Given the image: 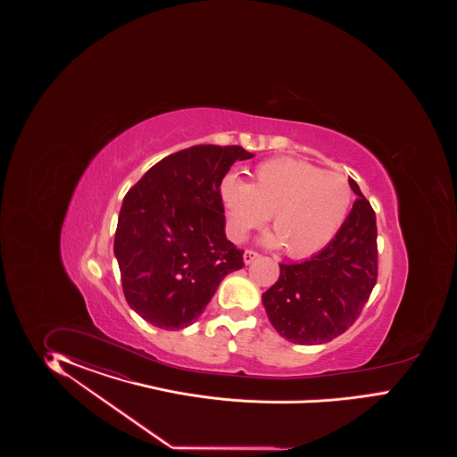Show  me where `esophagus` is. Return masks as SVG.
I'll use <instances>...</instances> for the list:
<instances>
[{"instance_id":"esophagus-1","label":"esophagus","mask_w":457,"mask_h":457,"mask_svg":"<svg viewBox=\"0 0 457 457\" xmlns=\"http://www.w3.org/2000/svg\"><path fill=\"white\" fill-rule=\"evenodd\" d=\"M243 258H245V263H253L256 258H260V253H256V251H253V249H246L245 254H243Z\"/></svg>"}]
</instances>
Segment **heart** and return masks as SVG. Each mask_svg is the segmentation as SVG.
<instances>
[{
	"label": "heart",
	"mask_w": 457,
	"mask_h": 457,
	"mask_svg": "<svg viewBox=\"0 0 457 457\" xmlns=\"http://www.w3.org/2000/svg\"><path fill=\"white\" fill-rule=\"evenodd\" d=\"M222 197L235 241L271 216L275 233L264 236V245L285 246L291 258H304L325 248L344 226L353 191L340 172L285 157L258 164L249 184L228 176Z\"/></svg>",
	"instance_id": "obj_1"
}]
</instances>
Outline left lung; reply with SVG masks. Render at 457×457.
I'll return each mask as SVG.
<instances>
[{"mask_svg": "<svg viewBox=\"0 0 457 457\" xmlns=\"http://www.w3.org/2000/svg\"><path fill=\"white\" fill-rule=\"evenodd\" d=\"M348 182L359 199L338 233L310 260L279 264L277 283L262 296L271 325L293 344H327L346 332L377 283L374 209Z\"/></svg>", "mask_w": 457, "mask_h": 457, "instance_id": "left-lung-1", "label": "left lung"}]
</instances>
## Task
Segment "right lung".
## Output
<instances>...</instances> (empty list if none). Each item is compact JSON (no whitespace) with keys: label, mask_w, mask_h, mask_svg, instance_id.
<instances>
[{"label":"right lung","mask_w":457,"mask_h":457,"mask_svg":"<svg viewBox=\"0 0 457 457\" xmlns=\"http://www.w3.org/2000/svg\"><path fill=\"white\" fill-rule=\"evenodd\" d=\"M239 145H193L151 167L125 194L113 253L129 306L154 327L180 330L201 317L243 249L224 235L221 182Z\"/></svg>","instance_id":"right-lung-1"}]
</instances>
